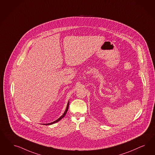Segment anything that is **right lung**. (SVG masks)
<instances>
[{
	"label": "right lung",
	"mask_w": 155,
	"mask_h": 155,
	"mask_svg": "<svg viewBox=\"0 0 155 155\" xmlns=\"http://www.w3.org/2000/svg\"><path fill=\"white\" fill-rule=\"evenodd\" d=\"M69 104V102H68V103L67 106H66V108L65 111L64 113L62 114V116H61V117H59L58 119H57L56 120H55V121H54L53 122H52V123H47V124H44V125H51V124H53V123H57V122L60 121L62 118H63V117H64L65 116L66 114L67 111H68V110Z\"/></svg>",
	"instance_id": "right-lung-1"
}]
</instances>
